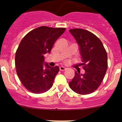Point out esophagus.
<instances>
[{
  "label": "esophagus",
  "instance_id": "obj_1",
  "mask_svg": "<svg viewBox=\"0 0 122 122\" xmlns=\"http://www.w3.org/2000/svg\"><path fill=\"white\" fill-rule=\"evenodd\" d=\"M59 69H60V71H65V70H67V68H65V67H60Z\"/></svg>",
  "mask_w": 122,
  "mask_h": 122
}]
</instances>
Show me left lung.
Here are the masks:
<instances>
[{
  "label": "left lung",
  "instance_id": "left-lung-1",
  "mask_svg": "<svg viewBox=\"0 0 122 122\" xmlns=\"http://www.w3.org/2000/svg\"><path fill=\"white\" fill-rule=\"evenodd\" d=\"M69 31L80 46L81 65L85 71L84 74L75 72L69 86L78 94H89L95 92L103 81L108 67L107 54L102 42L93 33L81 29Z\"/></svg>",
  "mask_w": 122,
  "mask_h": 122
}]
</instances>
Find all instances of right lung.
Wrapping results in <instances>:
<instances>
[{
	"mask_svg": "<svg viewBox=\"0 0 122 122\" xmlns=\"http://www.w3.org/2000/svg\"><path fill=\"white\" fill-rule=\"evenodd\" d=\"M65 30L41 26L29 32L21 41L15 53L16 72L29 92L44 93L53 85L59 67H50L46 63L44 68V54L50 53L55 41Z\"/></svg>",
	"mask_w": 122,
	"mask_h": 122,
	"instance_id": "add662e5",
	"label": "right lung"
}]
</instances>
